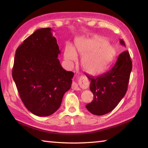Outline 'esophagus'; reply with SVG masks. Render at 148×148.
<instances>
[{"instance_id": "34e87169", "label": "esophagus", "mask_w": 148, "mask_h": 148, "mask_svg": "<svg viewBox=\"0 0 148 148\" xmlns=\"http://www.w3.org/2000/svg\"><path fill=\"white\" fill-rule=\"evenodd\" d=\"M78 84L79 86L83 89H86L89 86V82L87 81V79L86 77H85L84 76H81L78 79ZM72 89L74 90H79V88L77 84L76 83V82H73L72 84Z\"/></svg>"}]
</instances>
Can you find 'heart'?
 Masks as SVG:
<instances>
[{
  "label": "heart",
  "mask_w": 148,
  "mask_h": 148,
  "mask_svg": "<svg viewBox=\"0 0 148 148\" xmlns=\"http://www.w3.org/2000/svg\"><path fill=\"white\" fill-rule=\"evenodd\" d=\"M76 49L81 56H84L81 60L84 71L92 76L103 72L116 53L111 44L99 37L79 39L76 43ZM64 56L66 61L71 64L77 59L76 51L71 46L66 47Z\"/></svg>",
  "instance_id": "b5f03b06"
}]
</instances>
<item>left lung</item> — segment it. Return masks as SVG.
Listing matches in <instances>:
<instances>
[{
	"instance_id": "obj_1",
	"label": "left lung",
	"mask_w": 148,
	"mask_h": 148,
	"mask_svg": "<svg viewBox=\"0 0 148 148\" xmlns=\"http://www.w3.org/2000/svg\"><path fill=\"white\" fill-rule=\"evenodd\" d=\"M120 44L125 47L123 40ZM132 64L128 51L119 55L109 71L100 76H86L91 81L90 90L94 95L91 103L86 107L91 114L102 116L116 107L126 94Z\"/></svg>"
}]
</instances>
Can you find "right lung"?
<instances>
[{
  "label": "right lung",
  "mask_w": 148,
  "mask_h": 148,
  "mask_svg": "<svg viewBox=\"0 0 148 148\" xmlns=\"http://www.w3.org/2000/svg\"><path fill=\"white\" fill-rule=\"evenodd\" d=\"M60 53L51 28L36 30L16 49L12 77L25 106L36 116L56 112L71 87L74 74L62 69Z\"/></svg>",
  "instance_id": "add662e5"
}]
</instances>
